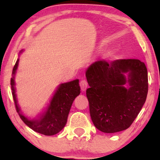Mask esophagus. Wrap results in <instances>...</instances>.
Wrapping results in <instances>:
<instances>
[{
	"instance_id": "1",
	"label": "esophagus",
	"mask_w": 160,
	"mask_h": 160,
	"mask_svg": "<svg viewBox=\"0 0 160 160\" xmlns=\"http://www.w3.org/2000/svg\"><path fill=\"white\" fill-rule=\"evenodd\" d=\"M80 86L81 88L82 91H85L86 88L88 87V82L85 80H82L80 82Z\"/></svg>"
}]
</instances>
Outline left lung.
<instances>
[{
  "mask_svg": "<svg viewBox=\"0 0 160 160\" xmlns=\"http://www.w3.org/2000/svg\"><path fill=\"white\" fill-rule=\"evenodd\" d=\"M129 72L127 80L124 73ZM86 89L94 126L105 133L126 129L132 124L146 101L148 70L138 59L96 61L87 69ZM128 82L130 87L123 86Z\"/></svg>",
  "mask_w": 160,
  "mask_h": 160,
  "instance_id": "left-lung-1",
  "label": "left lung"
}]
</instances>
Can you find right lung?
<instances>
[{
  "label": "right lung",
  "instance_id": "1",
  "mask_svg": "<svg viewBox=\"0 0 160 160\" xmlns=\"http://www.w3.org/2000/svg\"><path fill=\"white\" fill-rule=\"evenodd\" d=\"M18 63L19 59L14 65L12 74H15ZM10 85L16 110L21 120L34 131L45 135H56L65 127L73 102L80 93L79 80L61 84L55 93L47 111L38 120H29L20 113L16 98L13 78H11Z\"/></svg>",
  "mask_w": 160,
  "mask_h": 160
}]
</instances>
